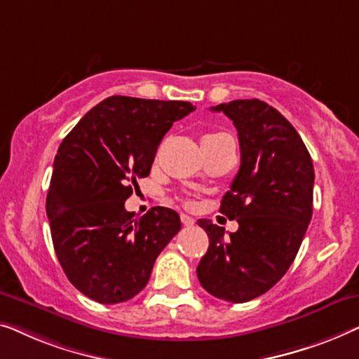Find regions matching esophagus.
Listing matches in <instances>:
<instances>
[{
    "label": "esophagus",
    "mask_w": 359,
    "mask_h": 359,
    "mask_svg": "<svg viewBox=\"0 0 359 359\" xmlns=\"http://www.w3.org/2000/svg\"><path fill=\"white\" fill-rule=\"evenodd\" d=\"M180 221H182V224H184V226H194L195 224V219L191 218V216L185 215V213L180 215Z\"/></svg>",
    "instance_id": "esophagus-1"
}]
</instances>
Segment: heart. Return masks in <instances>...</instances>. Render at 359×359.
Instances as JSON below:
<instances>
[{"label": "heart", "mask_w": 359, "mask_h": 359, "mask_svg": "<svg viewBox=\"0 0 359 359\" xmlns=\"http://www.w3.org/2000/svg\"><path fill=\"white\" fill-rule=\"evenodd\" d=\"M224 133H211V135H206L205 138H215V136H223Z\"/></svg>", "instance_id": "1"}]
</instances>
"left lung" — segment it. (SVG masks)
Wrapping results in <instances>:
<instances>
[{
  "mask_svg": "<svg viewBox=\"0 0 359 359\" xmlns=\"http://www.w3.org/2000/svg\"><path fill=\"white\" fill-rule=\"evenodd\" d=\"M211 110L228 115L239 136L241 168L219 208L239 229L226 236L198 219L210 247L196 275L215 297L247 302L275 286L296 259L312 218L314 165L299 133L264 100Z\"/></svg>",
  "mask_w": 359,
  "mask_h": 359,
  "instance_id": "1",
  "label": "left lung"
}]
</instances>
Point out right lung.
Here are the masks:
<instances>
[{
    "label": "right lung",
    "mask_w": 359,
    "mask_h": 359,
    "mask_svg": "<svg viewBox=\"0 0 359 359\" xmlns=\"http://www.w3.org/2000/svg\"><path fill=\"white\" fill-rule=\"evenodd\" d=\"M190 102L112 95L79 120L55 156L47 216L55 254L72 285L100 304L128 301L180 231L174 210H125L149 175L161 140L194 112Z\"/></svg>",
    "instance_id": "add662e5"
}]
</instances>
